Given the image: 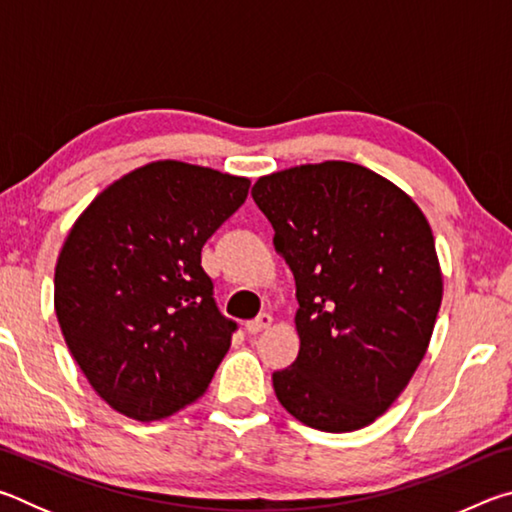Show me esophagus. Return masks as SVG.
Listing matches in <instances>:
<instances>
[{"label":"esophagus","instance_id":"34e87169","mask_svg":"<svg viewBox=\"0 0 512 512\" xmlns=\"http://www.w3.org/2000/svg\"><path fill=\"white\" fill-rule=\"evenodd\" d=\"M273 325V316L271 314H259L255 320H248L246 323V332L250 336H255L259 332H264V329H268Z\"/></svg>","mask_w":512,"mask_h":512}]
</instances>
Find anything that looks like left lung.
Instances as JSON below:
<instances>
[{"instance_id":"left-lung-1","label":"left lung","mask_w":512,"mask_h":512,"mask_svg":"<svg viewBox=\"0 0 512 512\" xmlns=\"http://www.w3.org/2000/svg\"><path fill=\"white\" fill-rule=\"evenodd\" d=\"M253 198L300 305V352L273 372L277 400L311 429L368 427L418 370L443 302L427 216L391 180L343 160L268 173Z\"/></svg>"}]
</instances>
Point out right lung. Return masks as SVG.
<instances>
[{
	"instance_id": "right-lung-1",
	"label": "right lung",
	"mask_w": 512,
	"mask_h": 512,
	"mask_svg": "<svg viewBox=\"0 0 512 512\" xmlns=\"http://www.w3.org/2000/svg\"><path fill=\"white\" fill-rule=\"evenodd\" d=\"M250 180L155 160L85 207L60 248V332L103 402L153 422L203 397L230 350L201 250L244 205Z\"/></svg>"
}]
</instances>
